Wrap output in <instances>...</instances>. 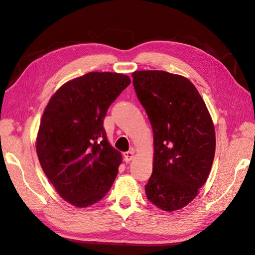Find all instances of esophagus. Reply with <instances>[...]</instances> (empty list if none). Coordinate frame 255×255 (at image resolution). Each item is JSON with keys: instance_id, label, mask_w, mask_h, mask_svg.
Instances as JSON below:
<instances>
[{"instance_id": "1", "label": "esophagus", "mask_w": 255, "mask_h": 255, "mask_svg": "<svg viewBox=\"0 0 255 255\" xmlns=\"http://www.w3.org/2000/svg\"><path fill=\"white\" fill-rule=\"evenodd\" d=\"M123 156H125V160L127 161V163H128V161H130L134 158V152L133 151L125 152V153H123Z\"/></svg>"}]
</instances>
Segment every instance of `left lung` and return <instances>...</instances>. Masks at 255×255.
Instances as JSON below:
<instances>
[{
	"label": "left lung",
	"instance_id": "obj_1",
	"mask_svg": "<svg viewBox=\"0 0 255 255\" xmlns=\"http://www.w3.org/2000/svg\"><path fill=\"white\" fill-rule=\"evenodd\" d=\"M154 136L149 201L166 212L186 206L210 174L216 137L211 115L188 79L165 71L132 73Z\"/></svg>",
	"mask_w": 255,
	"mask_h": 255
}]
</instances>
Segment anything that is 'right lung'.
<instances>
[{"label": "right lung", "mask_w": 255, "mask_h": 255, "mask_svg": "<svg viewBox=\"0 0 255 255\" xmlns=\"http://www.w3.org/2000/svg\"><path fill=\"white\" fill-rule=\"evenodd\" d=\"M130 84L128 75L89 72L61 86L45 107L36 150L59 196L78 207L99 202L112 187L121 153L107 141V110Z\"/></svg>", "instance_id": "1"}]
</instances>
